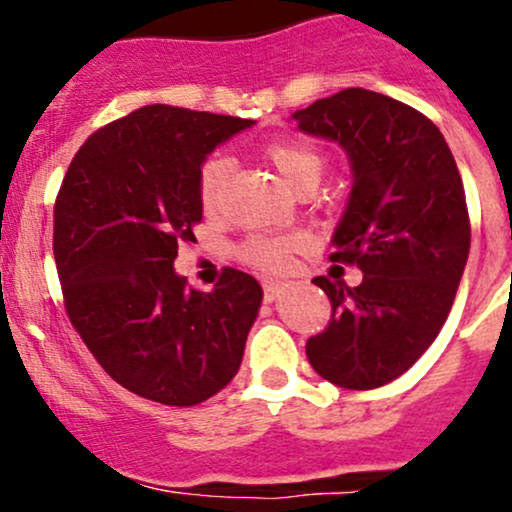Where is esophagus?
I'll return each mask as SVG.
<instances>
[{"mask_svg": "<svg viewBox=\"0 0 512 512\" xmlns=\"http://www.w3.org/2000/svg\"><path fill=\"white\" fill-rule=\"evenodd\" d=\"M282 289H285V282H280V280L262 282V292H265L267 302H275V299L282 294Z\"/></svg>", "mask_w": 512, "mask_h": 512, "instance_id": "esophagus-1", "label": "esophagus"}]
</instances>
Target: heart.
<instances>
[{"label":"heart","mask_w":512,"mask_h":512,"mask_svg":"<svg viewBox=\"0 0 512 512\" xmlns=\"http://www.w3.org/2000/svg\"><path fill=\"white\" fill-rule=\"evenodd\" d=\"M265 158L275 165L292 188H314L324 170V160L314 148L302 143L275 141L262 148ZM232 163L225 156H213L200 165L198 198L205 213L220 210L225 200ZM304 235H250L240 245V260L262 272H280L289 265L292 252L302 250Z\"/></svg>","instance_id":"obj_1"}]
</instances>
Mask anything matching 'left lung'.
Wrapping results in <instances>:
<instances>
[{"instance_id": "obj_1", "label": "left lung", "mask_w": 512, "mask_h": 512, "mask_svg": "<svg viewBox=\"0 0 512 512\" xmlns=\"http://www.w3.org/2000/svg\"><path fill=\"white\" fill-rule=\"evenodd\" d=\"M294 118L349 153L352 198L329 260L364 272L356 287L312 280L332 319L307 359L342 389H379L421 359L453 307L471 250L461 173L431 118L376 91L344 89Z\"/></svg>"}]
</instances>
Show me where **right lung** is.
I'll use <instances>...</instances> for the list:
<instances>
[{"instance_id":"1","label":"right lung","mask_w":512,"mask_h":512,"mask_svg":"<svg viewBox=\"0 0 512 512\" xmlns=\"http://www.w3.org/2000/svg\"><path fill=\"white\" fill-rule=\"evenodd\" d=\"M247 118L143 106L79 148L54 203V260L71 324L113 381L165 406H195L232 381L262 287L225 267L213 292L173 262L203 220L205 156Z\"/></svg>"}]
</instances>
